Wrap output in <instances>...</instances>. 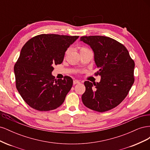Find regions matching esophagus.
Instances as JSON below:
<instances>
[{"mask_svg": "<svg viewBox=\"0 0 150 150\" xmlns=\"http://www.w3.org/2000/svg\"><path fill=\"white\" fill-rule=\"evenodd\" d=\"M79 83H80V82H79V81H78V80L74 79L73 81V84H79Z\"/></svg>", "mask_w": 150, "mask_h": 150, "instance_id": "esophagus-1", "label": "esophagus"}]
</instances>
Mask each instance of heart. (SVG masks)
<instances>
[{
    "mask_svg": "<svg viewBox=\"0 0 150 150\" xmlns=\"http://www.w3.org/2000/svg\"><path fill=\"white\" fill-rule=\"evenodd\" d=\"M86 49V47H79V49H80V51H81V50H83V49ZM67 52V51L66 52V54Z\"/></svg>",
    "mask_w": 150,
    "mask_h": 150,
    "instance_id": "1",
    "label": "heart"
}]
</instances>
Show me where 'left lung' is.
<instances>
[{
  "instance_id": "left-lung-1",
  "label": "left lung",
  "mask_w": 150,
  "mask_h": 150,
  "mask_svg": "<svg viewBox=\"0 0 150 150\" xmlns=\"http://www.w3.org/2000/svg\"><path fill=\"white\" fill-rule=\"evenodd\" d=\"M81 40L93 50L94 61L101 76L99 83L84 82L82 95L84 105L98 112H105L116 107L127 96L134 81V62L123 44L101 35L82 36Z\"/></svg>"
}]
</instances>
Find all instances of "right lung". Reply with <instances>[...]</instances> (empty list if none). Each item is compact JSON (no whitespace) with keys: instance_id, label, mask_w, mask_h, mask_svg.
Here are the masks:
<instances>
[{"instance_id":"right-lung-1","label":"right lung","mask_w":150,"mask_h":150,"mask_svg":"<svg viewBox=\"0 0 150 150\" xmlns=\"http://www.w3.org/2000/svg\"><path fill=\"white\" fill-rule=\"evenodd\" d=\"M78 38L42 34L32 38L22 47L14 66L16 86L30 107L47 111L64 101L73 81L67 76L57 80L51 72L54 65L62 62L67 49Z\"/></svg>"}]
</instances>
